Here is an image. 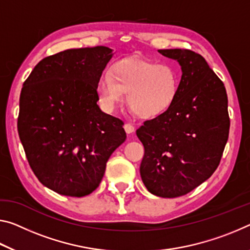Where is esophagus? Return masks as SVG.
Wrapping results in <instances>:
<instances>
[{"label": "esophagus", "instance_id": "1", "mask_svg": "<svg viewBox=\"0 0 250 250\" xmlns=\"http://www.w3.org/2000/svg\"><path fill=\"white\" fill-rule=\"evenodd\" d=\"M124 128H125V132L129 133V134L132 133V132L134 131V126H133L131 124H125Z\"/></svg>", "mask_w": 250, "mask_h": 250}]
</instances>
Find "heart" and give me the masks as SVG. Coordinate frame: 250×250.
Instances as JSON below:
<instances>
[{"mask_svg":"<svg viewBox=\"0 0 250 250\" xmlns=\"http://www.w3.org/2000/svg\"><path fill=\"white\" fill-rule=\"evenodd\" d=\"M180 77L170 63H158L140 58H124L113 63L109 74L96 82L98 100L105 111H113L126 102L142 119L158 117L173 104L178 96Z\"/></svg>","mask_w":250,"mask_h":250,"instance_id":"heart-1","label":"heart"}]
</instances>
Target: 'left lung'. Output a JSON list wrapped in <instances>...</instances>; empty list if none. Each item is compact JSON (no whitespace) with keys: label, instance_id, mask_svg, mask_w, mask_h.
<instances>
[{"label":"left lung","instance_id":"8db88e82","mask_svg":"<svg viewBox=\"0 0 250 250\" xmlns=\"http://www.w3.org/2000/svg\"><path fill=\"white\" fill-rule=\"evenodd\" d=\"M181 65L173 104L144 122L137 136L145 146L140 175L153 195H187L210 177L220 164L230 120L223 81L200 54L187 49L158 50Z\"/></svg>","mask_w":250,"mask_h":250}]
</instances>
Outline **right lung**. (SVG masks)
I'll return each mask as SVG.
<instances>
[{
    "mask_svg": "<svg viewBox=\"0 0 250 250\" xmlns=\"http://www.w3.org/2000/svg\"><path fill=\"white\" fill-rule=\"evenodd\" d=\"M106 46L70 49L40 61L23 83L18 131L39 181L60 195L96 190L106 161L125 140L120 119L97 104Z\"/></svg>",
    "mask_w": 250,
    "mask_h": 250,
    "instance_id": "right-lung-1",
    "label": "right lung"
}]
</instances>
